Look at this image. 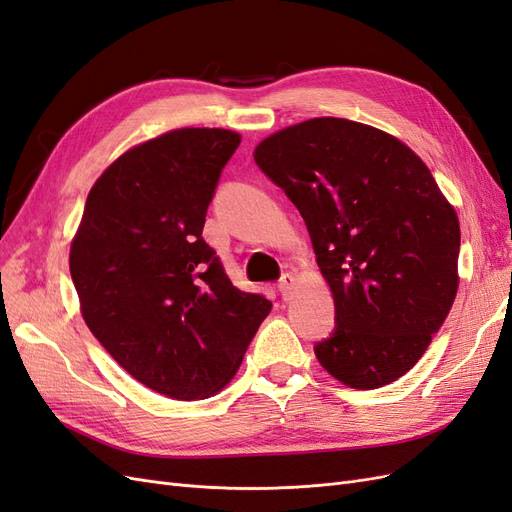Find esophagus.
Masks as SVG:
<instances>
[{"mask_svg": "<svg viewBox=\"0 0 512 512\" xmlns=\"http://www.w3.org/2000/svg\"><path fill=\"white\" fill-rule=\"evenodd\" d=\"M292 286H294V275H292V273H284V275L280 277V284H277V290H280V294H282L284 299H288V294H290Z\"/></svg>", "mask_w": 512, "mask_h": 512, "instance_id": "esophagus-1", "label": "esophagus"}]
</instances>
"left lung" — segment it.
Here are the masks:
<instances>
[{"mask_svg":"<svg viewBox=\"0 0 512 512\" xmlns=\"http://www.w3.org/2000/svg\"><path fill=\"white\" fill-rule=\"evenodd\" d=\"M254 160L299 209L333 292L320 365L352 389L395 382L457 294L459 220L436 179L395 136L337 117L271 134Z\"/></svg>","mask_w":512,"mask_h":512,"instance_id":"8db88e82","label":"left lung"}]
</instances>
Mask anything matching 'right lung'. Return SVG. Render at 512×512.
Masks as SVG:
<instances>
[{
    "label": "right lung",
    "mask_w": 512,
    "mask_h": 512,
    "mask_svg": "<svg viewBox=\"0 0 512 512\" xmlns=\"http://www.w3.org/2000/svg\"><path fill=\"white\" fill-rule=\"evenodd\" d=\"M241 136L181 128L123 153L91 188L70 247L89 331L132 378L203 399L235 376L271 301L230 282L203 239Z\"/></svg>",
    "instance_id": "right-lung-1"
}]
</instances>
